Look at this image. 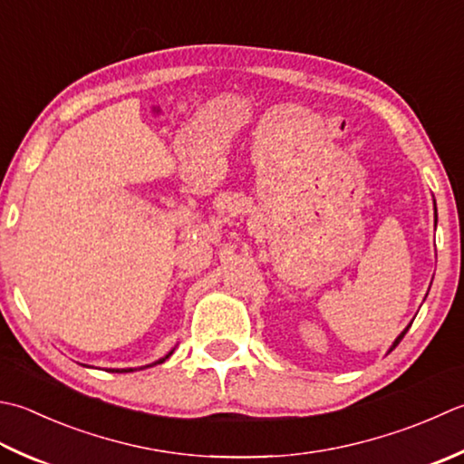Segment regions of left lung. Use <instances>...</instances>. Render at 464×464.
<instances>
[{
    "label": "left lung",
    "mask_w": 464,
    "mask_h": 464,
    "mask_svg": "<svg viewBox=\"0 0 464 464\" xmlns=\"http://www.w3.org/2000/svg\"><path fill=\"white\" fill-rule=\"evenodd\" d=\"M408 328H411V325H408ZM408 328H406V330H404V332H402V334H401V335H398V338H396V342H394V343H392V348H390V350H394V348H396V346H398V343H401V340H402V338H404V334H406V332H408Z\"/></svg>",
    "instance_id": "1"
}]
</instances>
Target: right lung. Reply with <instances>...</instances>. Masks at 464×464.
<instances>
[{"mask_svg":"<svg viewBox=\"0 0 464 464\" xmlns=\"http://www.w3.org/2000/svg\"><path fill=\"white\" fill-rule=\"evenodd\" d=\"M169 356H170V353H169ZM167 356V358H169ZM167 358H162V360H159V362H154V364H162V362H165ZM112 372H132V368H126V370H112Z\"/></svg>","mask_w":464,"mask_h":464,"instance_id":"1","label":"right lung"}]
</instances>
